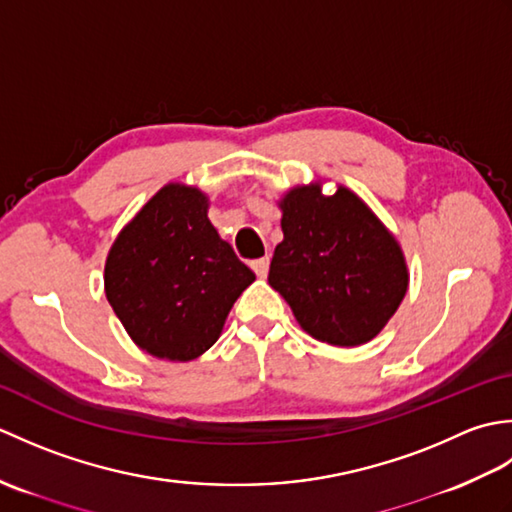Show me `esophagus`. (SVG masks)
<instances>
[{
	"instance_id": "34e87169",
	"label": "esophagus",
	"mask_w": 512,
	"mask_h": 512,
	"mask_svg": "<svg viewBox=\"0 0 512 512\" xmlns=\"http://www.w3.org/2000/svg\"><path fill=\"white\" fill-rule=\"evenodd\" d=\"M250 266H253V270H255V275L257 277H266L268 275V268H270V259L268 257H262V259H255V262L253 264H250Z\"/></svg>"
}]
</instances>
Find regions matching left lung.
<instances>
[{"mask_svg":"<svg viewBox=\"0 0 512 512\" xmlns=\"http://www.w3.org/2000/svg\"><path fill=\"white\" fill-rule=\"evenodd\" d=\"M281 231L268 284L317 341L354 347L372 341L407 292L402 250L363 200L339 187H297L281 200Z\"/></svg>","mask_w":512,"mask_h":512,"instance_id":"obj_1","label":"left lung"}]
</instances>
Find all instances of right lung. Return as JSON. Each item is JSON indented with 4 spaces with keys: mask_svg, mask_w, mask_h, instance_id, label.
Masks as SVG:
<instances>
[{
    "mask_svg": "<svg viewBox=\"0 0 512 512\" xmlns=\"http://www.w3.org/2000/svg\"><path fill=\"white\" fill-rule=\"evenodd\" d=\"M198 189L167 184L107 255L105 295L140 350L193 361L217 341L228 310L253 284L206 217Z\"/></svg>",
    "mask_w": 512,
    "mask_h": 512,
    "instance_id": "add662e5",
    "label": "right lung"
}]
</instances>
